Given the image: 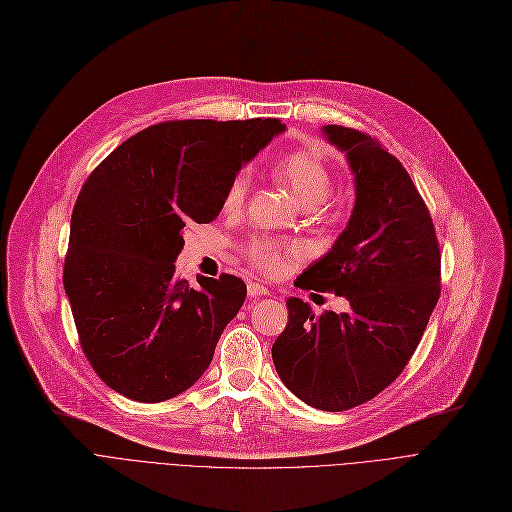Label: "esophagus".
<instances>
[{"mask_svg": "<svg viewBox=\"0 0 512 512\" xmlns=\"http://www.w3.org/2000/svg\"><path fill=\"white\" fill-rule=\"evenodd\" d=\"M247 292L251 299H259V297H265V294H270V290H267L263 284H257V282H251L247 286Z\"/></svg>", "mask_w": 512, "mask_h": 512, "instance_id": "1", "label": "esophagus"}]
</instances>
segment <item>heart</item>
Wrapping results in <instances>:
<instances>
[{"mask_svg": "<svg viewBox=\"0 0 512 512\" xmlns=\"http://www.w3.org/2000/svg\"><path fill=\"white\" fill-rule=\"evenodd\" d=\"M276 176L290 188L303 207H319L332 193V174L324 159L313 151H294L284 155L276 164ZM249 191V176L242 172L234 176L224 195V207L236 211ZM247 259L265 276L282 274L288 261L301 257V249L288 242L272 238H255L245 249Z\"/></svg>", "mask_w": 512, "mask_h": 512, "instance_id": "b5f03b06", "label": "heart"}]
</instances>
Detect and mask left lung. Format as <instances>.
Here are the masks:
<instances>
[{
  "instance_id": "left-lung-1",
  "label": "left lung",
  "mask_w": 512,
  "mask_h": 512,
  "mask_svg": "<svg viewBox=\"0 0 512 512\" xmlns=\"http://www.w3.org/2000/svg\"><path fill=\"white\" fill-rule=\"evenodd\" d=\"M355 182V207L332 249L294 284L334 290L346 313L315 317L290 297L288 326L272 346L284 386L309 407L346 411L388 388L413 357L440 299V249L409 172L355 128L321 126Z\"/></svg>"
}]
</instances>
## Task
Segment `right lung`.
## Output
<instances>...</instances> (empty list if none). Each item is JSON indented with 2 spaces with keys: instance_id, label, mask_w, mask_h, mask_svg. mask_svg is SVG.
Segmentation results:
<instances>
[{
  "instance_id": "add662e5",
  "label": "right lung",
  "mask_w": 512,
  "mask_h": 512,
  "mask_svg": "<svg viewBox=\"0 0 512 512\" xmlns=\"http://www.w3.org/2000/svg\"><path fill=\"white\" fill-rule=\"evenodd\" d=\"M286 126L276 118L149 126L87 178L70 222L64 288L80 346L112 390L161 402L207 371L247 286L176 278L188 224L220 215L238 170Z\"/></svg>"
}]
</instances>
